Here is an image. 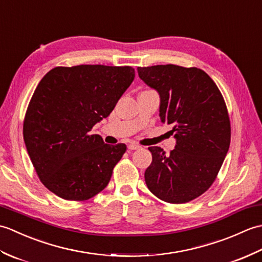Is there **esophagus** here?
Here are the masks:
<instances>
[{"instance_id": "obj_1", "label": "esophagus", "mask_w": 262, "mask_h": 262, "mask_svg": "<svg viewBox=\"0 0 262 262\" xmlns=\"http://www.w3.org/2000/svg\"><path fill=\"white\" fill-rule=\"evenodd\" d=\"M138 148H141V146L137 145V144H134V143H132L128 145V149H132V151H134V149H138Z\"/></svg>"}]
</instances>
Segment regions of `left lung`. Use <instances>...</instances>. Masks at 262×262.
<instances>
[{"label":"left lung","instance_id":"left-lung-1","mask_svg":"<svg viewBox=\"0 0 262 262\" xmlns=\"http://www.w3.org/2000/svg\"><path fill=\"white\" fill-rule=\"evenodd\" d=\"M138 75L160 94V117L171 125L176 148L165 154L148 147L152 163L145 182L154 196L185 204L213 185L231 142V122L224 98L203 70L166 64L137 68Z\"/></svg>","mask_w":262,"mask_h":262}]
</instances>
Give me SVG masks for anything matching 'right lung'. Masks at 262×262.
<instances>
[{"instance_id":"add662e5","label":"right lung","mask_w":262,"mask_h":262,"mask_svg":"<svg viewBox=\"0 0 262 262\" xmlns=\"http://www.w3.org/2000/svg\"><path fill=\"white\" fill-rule=\"evenodd\" d=\"M135 77L132 66H57L38 83L24 120V140L41 183L65 200L102 191L125 144H104L92 127L114 110Z\"/></svg>"}]
</instances>
